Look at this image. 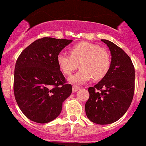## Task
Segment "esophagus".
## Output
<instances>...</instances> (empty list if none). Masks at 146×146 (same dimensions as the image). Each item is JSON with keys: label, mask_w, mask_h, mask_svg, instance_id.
Segmentation results:
<instances>
[{"label": "esophagus", "mask_w": 146, "mask_h": 146, "mask_svg": "<svg viewBox=\"0 0 146 146\" xmlns=\"http://www.w3.org/2000/svg\"><path fill=\"white\" fill-rule=\"evenodd\" d=\"M80 87H78V86H76V85H73V92H76V91H78V90L79 89H80Z\"/></svg>", "instance_id": "esophagus-1"}]
</instances>
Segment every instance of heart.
<instances>
[{"label":"heart","mask_w":146,"mask_h":146,"mask_svg":"<svg viewBox=\"0 0 146 146\" xmlns=\"http://www.w3.org/2000/svg\"><path fill=\"white\" fill-rule=\"evenodd\" d=\"M57 63L66 76L71 75L79 64L80 70L68 80L73 84L80 85L92 78L95 80L102 79L110 70L111 59L105 48L95 44L80 42L70 48V55L58 54Z\"/></svg>","instance_id":"heart-1"}]
</instances>
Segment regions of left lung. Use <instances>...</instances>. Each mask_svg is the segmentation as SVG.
<instances>
[{
	"mask_svg": "<svg viewBox=\"0 0 146 146\" xmlns=\"http://www.w3.org/2000/svg\"><path fill=\"white\" fill-rule=\"evenodd\" d=\"M101 41L110 48L111 66L100 81L88 88L90 98L85 109L91 121L104 125L121 118L130 107L134 94L135 69L122 48L107 39Z\"/></svg>",
	"mask_w": 146,
	"mask_h": 146,
	"instance_id": "left-lung-1",
	"label": "left lung"
}]
</instances>
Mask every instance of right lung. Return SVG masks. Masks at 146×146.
Here are the masks:
<instances>
[{
  "instance_id": "1",
  "label": "right lung",
  "mask_w": 146,
  "mask_h": 146,
  "mask_svg": "<svg viewBox=\"0 0 146 146\" xmlns=\"http://www.w3.org/2000/svg\"><path fill=\"white\" fill-rule=\"evenodd\" d=\"M72 39L44 37L20 54L15 67L14 94L20 110L31 121H51L72 92L70 84L57 63V56Z\"/></svg>"
}]
</instances>
